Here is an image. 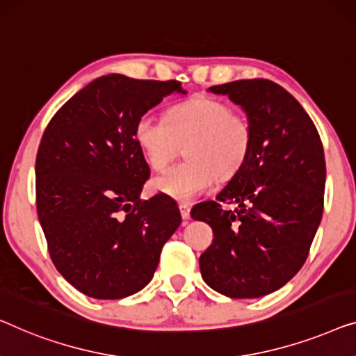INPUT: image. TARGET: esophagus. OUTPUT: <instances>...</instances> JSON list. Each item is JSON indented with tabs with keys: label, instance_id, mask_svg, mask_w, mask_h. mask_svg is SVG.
<instances>
[{
	"label": "esophagus",
	"instance_id": "obj_1",
	"mask_svg": "<svg viewBox=\"0 0 356 356\" xmlns=\"http://www.w3.org/2000/svg\"><path fill=\"white\" fill-rule=\"evenodd\" d=\"M179 212H181V216H183V220H189V216H191V207L188 204H179Z\"/></svg>",
	"mask_w": 356,
	"mask_h": 356
}]
</instances>
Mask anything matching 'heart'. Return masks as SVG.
I'll return each mask as SVG.
<instances>
[{
  "mask_svg": "<svg viewBox=\"0 0 356 356\" xmlns=\"http://www.w3.org/2000/svg\"><path fill=\"white\" fill-rule=\"evenodd\" d=\"M135 141L149 167L163 170L184 146L186 161L154 178L152 186L189 202L213 179L236 177L249 161L254 128L249 117L212 96H194L173 106L167 120L144 114L136 120Z\"/></svg>",
  "mask_w": 356,
  "mask_h": 356,
  "instance_id": "b5f03b06",
  "label": "heart"
}]
</instances>
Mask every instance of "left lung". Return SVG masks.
I'll use <instances>...</instances> for the list:
<instances>
[{"instance_id":"8db88e82","label":"left lung","mask_w":356,"mask_h":356,"mask_svg":"<svg viewBox=\"0 0 356 356\" xmlns=\"http://www.w3.org/2000/svg\"><path fill=\"white\" fill-rule=\"evenodd\" d=\"M210 91L245 111L254 147L216 200L191 210L213 231L200 275L226 297H261L291 281L310 252L324 207L323 143L300 102L275 81L236 80ZM225 202L238 209L225 211Z\"/></svg>"}]
</instances>
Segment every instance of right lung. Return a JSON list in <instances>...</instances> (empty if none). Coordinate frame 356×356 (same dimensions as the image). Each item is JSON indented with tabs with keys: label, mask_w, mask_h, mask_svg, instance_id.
Returning a JSON list of instances; mask_svg holds the SVG:
<instances>
[{
	"label": "right lung",
	"mask_w": 356,
	"mask_h": 356,
	"mask_svg": "<svg viewBox=\"0 0 356 356\" xmlns=\"http://www.w3.org/2000/svg\"><path fill=\"white\" fill-rule=\"evenodd\" d=\"M173 92L175 80L99 76L72 96L41 136L37 210L54 266L101 300L140 292L181 223L170 195L140 199L151 170L135 141L141 115Z\"/></svg>",
	"instance_id": "1"
}]
</instances>
